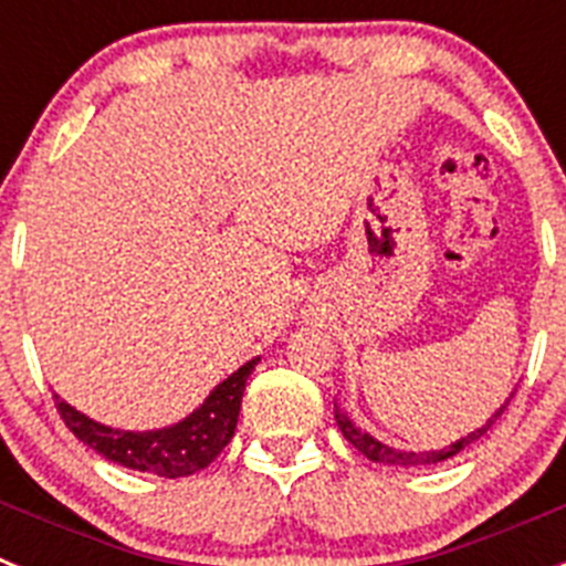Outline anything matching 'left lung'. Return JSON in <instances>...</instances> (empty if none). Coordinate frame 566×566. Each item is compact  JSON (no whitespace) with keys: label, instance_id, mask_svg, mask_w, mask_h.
<instances>
[{"label":"left lung","instance_id":"obj_1","mask_svg":"<svg viewBox=\"0 0 566 566\" xmlns=\"http://www.w3.org/2000/svg\"><path fill=\"white\" fill-rule=\"evenodd\" d=\"M507 405L510 402H504L502 408H499V411L493 413V417H490L488 422L482 424V428H476V431H473V433H468V437H462V439H459V442H453L451 448H442V451H431V453L397 451V448H388V444L377 442V439H374V437H368V433H365V431H359L357 424H354L352 419L345 417V413L334 411V417H337V424H339V431H343V437L348 439V442H352L354 448H357V451L363 453V457H368V459H371V462L405 464V468H408V464H437V462H444V459L457 457L459 451H464L468 444H473V442H476V439H482L484 433H488L490 428L496 424V419L502 417L504 411H507Z\"/></svg>","mask_w":566,"mask_h":566}]
</instances>
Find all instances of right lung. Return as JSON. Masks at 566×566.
I'll use <instances>...</instances> for the list:
<instances>
[{
  "label": "right lung",
  "mask_w": 566,
  "mask_h": 566,
  "mask_svg": "<svg viewBox=\"0 0 566 566\" xmlns=\"http://www.w3.org/2000/svg\"><path fill=\"white\" fill-rule=\"evenodd\" d=\"M254 365H258V359L238 368L232 377L223 379L209 394V399L198 411L189 413L184 422L172 424V428H164V431H113L107 424L93 422L76 408H70L62 399H56V411L70 431L109 462L164 479L189 476V473L209 468L218 459V453L227 448L229 439L234 437L240 399H243V388H247V379L254 371Z\"/></svg>",
  "instance_id": "add662e5"
}]
</instances>
